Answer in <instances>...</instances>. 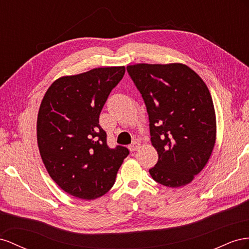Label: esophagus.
Instances as JSON below:
<instances>
[{
    "instance_id": "34e87169",
    "label": "esophagus",
    "mask_w": 249,
    "mask_h": 249,
    "mask_svg": "<svg viewBox=\"0 0 249 249\" xmlns=\"http://www.w3.org/2000/svg\"><path fill=\"white\" fill-rule=\"evenodd\" d=\"M128 148H129V150H130L131 152H133V151L138 150V149L140 148V144L138 143V142H133L132 144H130V145L128 146Z\"/></svg>"
}]
</instances>
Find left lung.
I'll return each mask as SVG.
<instances>
[{
	"label": "left lung",
	"instance_id": "left-lung-1",
	"mask_svg": "<svg viewBox=\"0 0 249 249\" xmlns=\"http://www.w3.org/2000/svg\"><path fill=\"white\" fill-rule=\"evenodd\" d=\"M127 72L143 97L159 154L149 173L162 186H186L207 165L215 146L216 116L208 87L182 63H139Z\"/></svg>",
	"mask_w": 249,
	"mask_h": 249
}]
</instances>
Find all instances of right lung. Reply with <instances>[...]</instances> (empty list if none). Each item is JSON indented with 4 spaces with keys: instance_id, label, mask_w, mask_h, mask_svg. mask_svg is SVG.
Masks as SVG:
<instances>
[{
    "instance_id": "obj_1",
    "label": "right lung",
    "mask_w": 249,
    "mask_h": 249,
    "mask_svg": "<svg viewBox=\"0 0 249 249\" xmlns=\"http://www.w3.org/2000/svg\"><path fill=\"white\" fill-rule=\"evenodd\" d=\"M125 67L93 69L54 81L37 116V144L51 178L70 195L85 200L103 196L129 154L109 148L99 117Z\"/></svg>"
}]
</instances>
